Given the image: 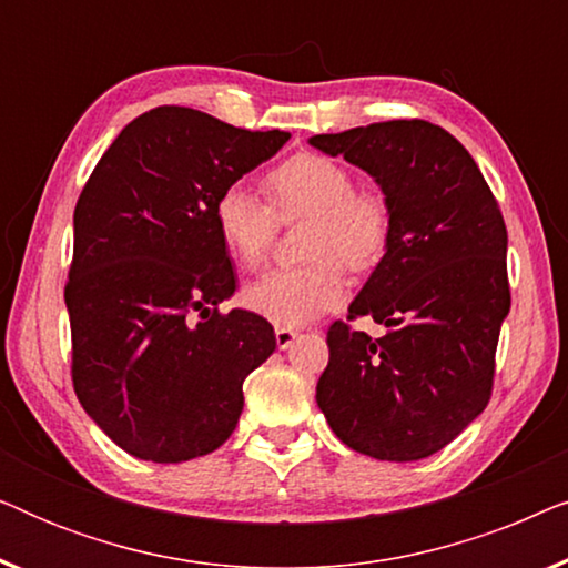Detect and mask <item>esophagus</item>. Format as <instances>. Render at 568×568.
Masks as SVG:
<instances>
[{"label":"esophagus","mask_w":568,"mask_h":568,"mask_svg":"<svg viewBox=\"0 0 568 568\" xmlns=\"http://www.w3.org/2000/svg\"><path fill=\"white\" fill-rule=\"evenodd\" d=\"M274 336H276V346L282 348V352H286V348H290L294 341L300 338V331H292V328H282V325H278V328L274 331Z\"/></svg>","instance_id":"1"}]
</instances>
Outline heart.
Segmentation results:
<instances>
[{
    "label": "heart",
    "mask_w": 568,
    "mask_h": 568,
    "mask_svg": "<svg viewBox=\"0 0 568 568\" xmlns=\"http://www.w3.org/2000/svg\"><path fill=\"white\" fill-rule=\"evenodd\" d=\"M268 204L245 185H224L214 201V224L224 247L243 266H258L274 240L276 220L307 216L297 268H274L243 290L251 313L294 328L346 300L344 263L377 266L393 237V206L383 191L359 189L352 170L315 152L292 154L263 175Z\"/></svg>",
    "instance_id": "1"
}]
</instances>
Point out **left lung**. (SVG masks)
<instances>
[{
  "label": "left lung",
  "mask_w": 568,
  "mask_h": 568,
  "mask_svg": "<svg viewBox=\"0 0 568 568\" xmlns=\"http://www.w3.org/2000/svg\"><path fill=\"white\" fill-rule=\"evenodd\" d=\"M375 178L393 206L387 253L328 328L315 400L336 437L390 463L449 445L488 406L511 294L507 227L476 160L437 123L379 121L310 139Z\"/></svg>",
  "instance_id": "1"
}]
</instances>
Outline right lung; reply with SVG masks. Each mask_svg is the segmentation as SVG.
Segmentation results:
<instances>
[{
    "label": "right lung",
    "mask_w": 568,
    "mask_h": 568,
    "mask_svg": "<svg viewBox=\"0 0 568 568\" xmlns=\"http://www.w3.org/2000/svg\"><path fill=\"white\" fill-rule=\"evenodd\" d=\"M286 139L160 105L115 136L77 199L64 286L74 393L139 460L185 463L224 445L245 377L274 354L268 321L220 310L235 271L214 201Z\"/></svg>",
    "instance_id": "obj_1"
}]
</instances>
